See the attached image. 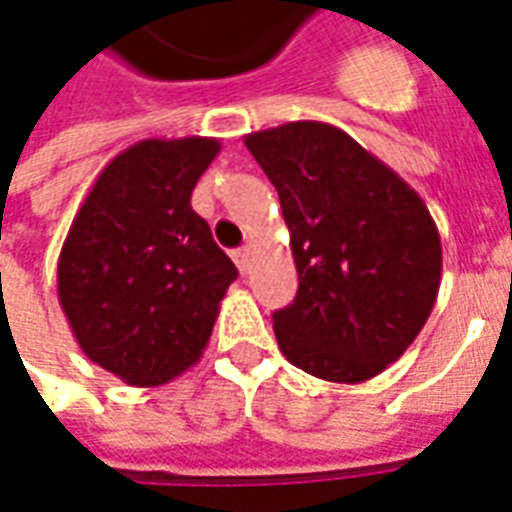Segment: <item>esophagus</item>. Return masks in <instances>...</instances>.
<instances>
[{
    "instance_id": "34e87169",
    "label": "esophagus",
    "mask_w": 512,
    "mask_h": 512,
    "mask_svg": "<svg viewBox=\"0 0 512 512\" xmlns=\"http://www.w3.org/2000/svg\"><path fill=\"white\" fill-rule=\"evenodd\" d=\"M233 263L239 265L241 273H249V268H252V252H249V247H241L233 252Z\"/></svg>"
}]
</instances>
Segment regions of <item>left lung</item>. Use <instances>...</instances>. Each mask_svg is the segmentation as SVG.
Returning <instances> with one entry per match:
<instances>
[{
	"label": "left lung",
	"instance_id": "left-lung-1",
	"mask_svg": "<svg viewBox=\"0 0 512 512\" xmlns=\"http://www.w3.org/2000/svg\"><path fill=\"white\" fill-rule=\"evenodd\" d=\"M244 146L279 191L300 279L273 313L279 350L319 380H372L436 305L441 236L425 201L332 124L287 122Z\"/></svg>",
	"mask_w": 512,
	"mask_h": 512
}]
</instances>
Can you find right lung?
Returning a JSON list of instances; mask_svg holds the SVG:
<instances>
[{
    "label": "right lung",
    "instance_id": "add662e5",
    "mask_svg": "<svg viewBox=\"0 0 512 512\" xmlns=\"http://www.w3.org/2000/svg\"><path fill=\"white\" fill-rule=\"evenodd\" d=\"M215 138H148L114 156L68 228L58 300L79 348L127 385L175 380L207 348L239 276L191 193Z\"/></svg>",
    "mask_w": 512,
    "mask_h": 512
}]
</instances>
